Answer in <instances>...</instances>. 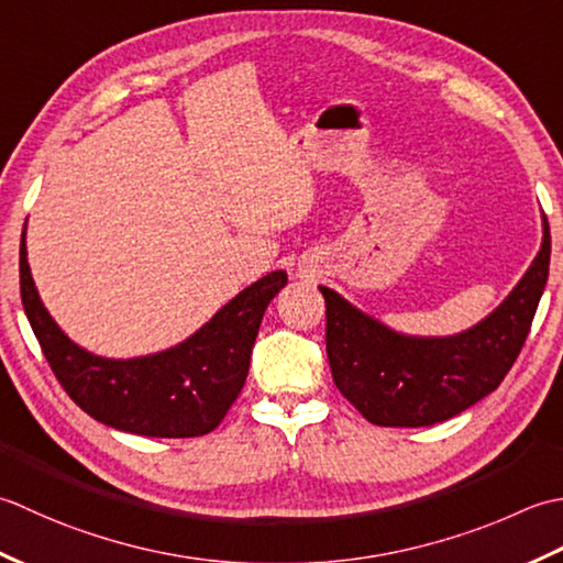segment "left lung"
Here are the masks:
<instances>
[{
    "mask_svg": "<svg viewBox=\"0 0 563 563\" xmlns=\"http://www.w3.org/2000/svg\"><path fill=\"white\" fill-rule=\"evenodd\" d=\"M542 233V247L506 301L456 335H404L318 286L325 298L330 372L340 394L374 426L426 428L496 391L518 360L547 286L552 235L544 213Z\"/></svg>",
    "mask_w": 563,
    "mask_h": 563,
    "instance_id": "1",
    "label": "left lung"
}]
</instances>
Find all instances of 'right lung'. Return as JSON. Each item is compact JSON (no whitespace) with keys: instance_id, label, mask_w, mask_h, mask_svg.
Returning <instances> with one entry per match:
<instances>
[{"instance_id":"obj_1","label":"right lung","mask_w":563,"mask_h":563,"mask_svg":"<svg viewBox=\"0 0 563 563\" xmlns=\"http://www.w3.org/2000/svg\"><path fill=\"white\" fill-rule=\"evenodd\" d=\"M19 282L21 303L45 360L87 416L145 438H199L218 428L243 391L262 316L286 286V272H269L250 284L179 345L133 360L99 357L57 328L31 277L26 225Z\"/></svg>"}]
</instances>
